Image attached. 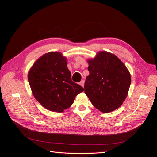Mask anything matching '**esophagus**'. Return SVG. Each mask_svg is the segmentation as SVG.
<instances>
[{"mask_svg":"<svg viewBox=\"0 0 157 157\" xmlns=\"http://www.w3.org/2000/svg\"><path fill=\"white\" fill-rule=\"evenodd\" d=\"M80 86H82V87H84V80H81V81H80Z\"/></svg>","mask_w":157,"mask_h":157,"instance_id":"esophagus-1","label":"esophagus"}]
</instances>
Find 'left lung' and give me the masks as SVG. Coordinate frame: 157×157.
<instances>
[{
    "mask_svg": "<svg viewBox=\"0 0 157 157\" xmlns=\"http://www.w3.org/2000/svg\"><path fill=\"white\" fill-rule=\"evenodd\" d=\"M88 63L90 74L84 83V92L92 105L105 113L121 107L131 84L130 73L125 65L106 51L99 52Z\"/></svg>",
    "mask_w": 157,
    "mask_h": 157,
    "instance_id": "obj_1",
    "label": "left lung"
}]
</instances>
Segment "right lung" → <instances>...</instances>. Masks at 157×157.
Returning <instances> with one entry per match:
<instances>
[{"instance_id": "1", "label": "right lung", "mask_w": 157, "mask_h": 157, "mask_svg": "<svg viewBox=\"0 0 157 157\" xmlns=\"http://www.w3.org/2000/svg\"><path fill=\"white\" fill-rule=\"evenodd\" d=\"M67 61L58 52L42 55L28 73L33 96L44 108L61 113L71 107L76 96L84 91L73 82L67 68Z\"/></svg>"}]
</instances>
